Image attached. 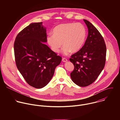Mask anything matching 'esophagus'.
I'll return each mask as SVG.
<instances>
[{"label": "esophagus", "instance_id": "obj_1", "mask_svg": "<svg viewBox=\"0 0 120 120\" xmlns=\"http://www.w3.org/2000/svg\"><path fill=\"white\" fill-rule=\"evenodd\" d=\"M67 59H66L65 58H63V59H62V61L63 62H67Z\"/></svg>", "mask_w": 120, "mask_h": 120}]
</instances>
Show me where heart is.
Segmentation results:
<instances>
[{"label":"heart","mask_w":120,"mask_h":120,"mask_svg":"<svg viewBox=\"0 0 120 120\" xmlns=\"http://www.w3.org/2000/svg\"><path fill=\"white\" fill-rule=\"evenodd\" d=\"M86 37V30L80 23H64L56 26L53 35L47 37V42L55 53L59 52L64 45L62 52L64 55L78 52L82 47Z\"/></svg>","instance_id":"1"}]
</instances>
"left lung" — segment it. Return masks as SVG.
<instances>
[{
	"label": "left lung",
	"instance_id": "left-lung-1",
	"mask_svg": "<svg viewBox=\"0 0 120 120\" xmlns=\"http://www.w3.org/2000/svg\"><path fill=\"white\" fill-rule=\"evenodd\" d=\"M83 21L88 30L87 39L82 48L70 58L75 66L71 78L81 87L88 86L96 80L105 67L106 54L105 42L100 33L89 21Z\"/></svg>",
	"mask_w": 120,
	"mask_h": 120
}]
</instances>
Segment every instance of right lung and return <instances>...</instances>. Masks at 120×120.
<instances>
[{
  "instance_id": "1",
  "label": "right lung",
  "mask_w": 120,
  "mask_h": 120,
  "mask_svg": "<svg viewBox=\"0 0 120 120\" xmlns=\"http://www.w3.org/2000/svg\"><path fill=\"white\" fill-rule=\"evenodd\" d=\"M42 22L32 23L17 35L14 45L16 65L30 86L42 88L54 75L62 58L45 44L46 28Z\"/></svg>"
}]
</instances>
